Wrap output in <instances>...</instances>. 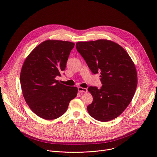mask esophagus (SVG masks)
<instances>
[{"label":"esophagus","instance_id":"esophagus-1","mask_svg":"<svg viewBox=\"0 0 157 157\" xmlns=\"http://www.w3.org/2000/svg\"><path fill=\"white\" fill-rule=\"evenodd\" d=\"M78 91L81 93H87V89L86 88H84L82 87H78Z\"/></svg>","mask_w":157,"mask_h":157}]
</instances>
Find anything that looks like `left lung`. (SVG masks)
<instances>
[{"label":"left lung","mask_w":157,"mask_h":157,"mask_svg":"<svg viewBox=\"0 0 157 157\" xmlns=\"http://www.w3.org/2000/svg\"><path fill=\"white\" fill-rule=\"evenodd\" d=\"M77 51L91 71L101 73L102 86H90L93 98L88 113L101 122L119 116L132 101L137 86V73L132 59L119 44L108 40L78 41Z\"/></svg>","instance_id":"obj_1"}]
</instances>
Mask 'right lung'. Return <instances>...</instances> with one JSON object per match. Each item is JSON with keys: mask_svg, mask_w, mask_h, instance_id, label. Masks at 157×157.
<instances>
[{"mask_svg": "<svg viewBox=\"0 0 157 157\" xmlns=\"http://www.w3.org/2000/svg\"><path fill=\"white\" fill-rule=\"evenodd\" d=\"M75 43L48 40L36 47L26 58L20 72L24 98L33 113L48 121L61 116L76 98V87L61 84V76Z\"/></svg>", "mask_w": 157, "mask_h": 157, "instance_id": "right-lung-1", "label": "right lung"}]
</instances>
